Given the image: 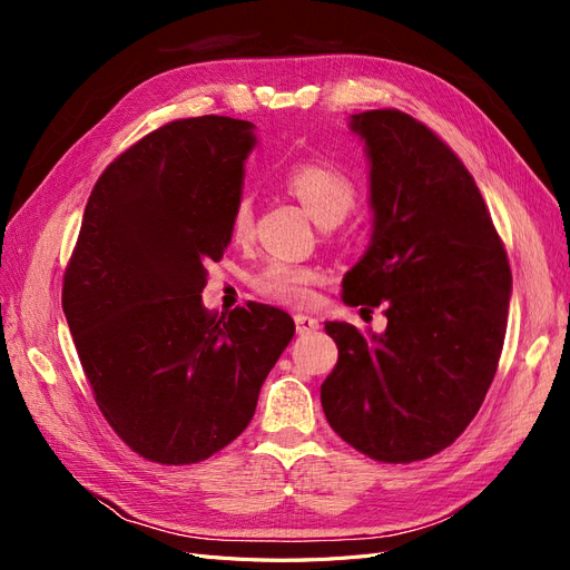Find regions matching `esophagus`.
<instances>
[{
    "instance_id": "esophagus-1",
    "label": "esophagus",
    "mask_w": 570,
    "mask_h": 570,
    "mask_svg": "<svg viewBox=\"0 0 570 570\" xmlns=\"http://www.w3.org/2000/svg\"><path fill=\"white\" fill-rule=\"evenodd\" d=\"M295 325H297V333L299 335H306V333L318 331V318L306 316V314H297L295 316Z\"/></svg>"
}]
</instances>
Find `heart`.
Wrapping results in <instances>:
<instances>
[{
	"instance_id": "1",
	"label": "heart",
	"mask_w": 570,
	"mask_h": 570,
	"mask_svg": "<svg viewBox=\"0 0 570 570\" xmlns=\"http://www.w3.org/2000/svg\"><path fill=\"white\" fill-rule=\"evenodd\" d=\"M285 187L295 195L304 209L312 214L321 226H335L356 202V187L354 180L347 176V170L331 161H299L287 168L283 178ZM254 228V209L249 197H239L233 218H230V233L235 239H247ZM321 281V271L316 266L304 264H289V262H271L258 271L254 278L256 292L264 297L299 306L312 299V287Z\"/></svg>"
}]
</instances>
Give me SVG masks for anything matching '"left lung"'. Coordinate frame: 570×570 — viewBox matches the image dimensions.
<instances>
[{"mask_svg":"<svg viewBox=\"0 0 570 570\" xmlns=\"http://www.w3.org/2000/svg\"><path fill=\"white\" fill-rule=\"evenodd\" d=\"M371 161L373 237L344 275L350 306H385L381 335L327 321L337 364L321 385L335 433L383 463L442 452L485 400L502 356L511 268L480 189L413 116H352Z\"/></svg>","mask_w":570,"mask_h":570,"instance_id":"8db88e82","label":"left lung"}]
</instances>
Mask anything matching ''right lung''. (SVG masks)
<instances>
[{"label":"right lung","instance_id":"right-lung-1","mask_svg":"<svg viewBox=\"0 0 570 570\" xmlns=\"http://www.w3.org/2000/svg\"><path fill=\"white\" fill-rule=\"evenodd\" d=\"M254 145L249 120H170L116 157L85 206L63 314L101 416L147 461L187 465L230 444L295 335L283 308L202 306Z\"/></svg>","mask_w":570,"mask_h":570}]
</instances>
